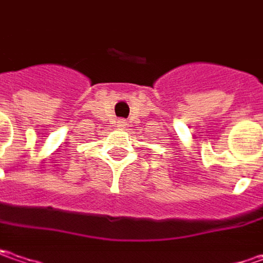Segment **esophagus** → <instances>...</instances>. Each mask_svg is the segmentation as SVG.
Returning <instances> with one entry per match:
<instances>
[{
    "label": "esophagus",
    "instance_id": "1",
    "mask_svg": "<svg viewBox=\"0 0 263 263\" xmlns=\"http://www.w3.org/2000/svg\"><path fill=\"white\" fill-rule=\"evenodd\" d=\"M116 123H117V128H125V126H126V122H125L123 119H119Z\"/></svg>",
    "mask_w": 263,
    "mask_h": 263
}]
</instances>
